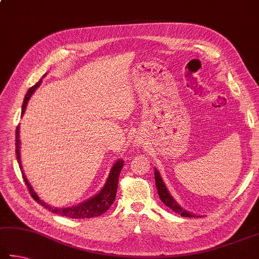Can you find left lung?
Here are the masks:
<instances>
[{
	"label": "left lung",
	"instance_id": "1",
	"mask_svg": "<svg viewBox=\"0 0 259 259\" xmlns=\"http://www.w3.org/2000/svg\"><path fill=\"white\" fill-rule=\"evenodd\" d=\"M154 175H155V183H156L159 199H161L163 203L167 206V207H170L172 210H175L176 213L183 216V218H196L197 215L192 214V213H190V211H188L186 209H183L181 206L177 203L176 199L173 198L172 195L170 194V191L167 190L165 183H164L163 179H162L161 175H159L157 168H155ZM197 218H200V216H197Z\"/></svg>",
	"mask_w": 259,
	"mask_h": 259
}]
</instances>
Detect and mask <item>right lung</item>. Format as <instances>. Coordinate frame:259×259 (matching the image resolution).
Masks as SVG:
<instances>
[{
	"label": "right lung",
	"instance_id": "obj_1",
	"mask_svg": "<svg viewBox=\"0 0 259 259\" xmlns=\"http://www.w3.org/2000/svg\"><path fill=\"white\" fill-rule=\"evenodd\" d=\"M45 77V74L43 78ZM43 78L37 82L35 86H32L29 91L27 92L25 100H23L22 103V109H21V116L23 115L26 111V107L28 104V101L30 100V97L32 94L35 93L37 88L39 87V84L43 81ZM19 125L17 126L16 130V154H17V161L19 164V167H20L21 173H22V178L25 180L26 185L29 189V192L32 198H34L37 203L39 205L43 206L44 208L49 209L50 211L58 215H62L65 216V218H70V219H89V218H96V216H100L103 213L111 207V205L113 204V201L115 200V195H116V190H117V181H119V176L120 172L122 170V167L124 165V161L123 159H117V161L113 164L112 166L110 175L106 179L105 185L103 186L102 189L98 191V194L95 196L91 197V198L82 201V203H79L78 205L74 206H70V207H54V206H51L48 203H45L44 200H41L38 195L36 194V191L32 189L31 185L28 181V179L25 175V172L22 170V164H21V157H20V148H21V142H20V131H19Z\"/></svg>",
	"mask_w": 259,
	"mask_h": 259
}]
</instances>
